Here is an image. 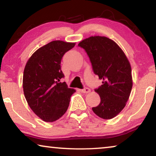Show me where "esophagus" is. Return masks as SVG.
<instances>
[{
  "label": "esophagus",
  "mask_w": 156,
  "mask_h": 156,
  "mask_svg": "<svg viewBox=\"0 0 156 156\" xmlns=\"http://www.w3.org/2000/svg\"><path fill=\"white\" fill-rule=\"evenodd\" d=\"M90 89L88 88V87H84V89H81V91H82V93H84V94H87V93H89L90 92Z\"/></svg>",
  "instance_id": "1"
}]
</instances>
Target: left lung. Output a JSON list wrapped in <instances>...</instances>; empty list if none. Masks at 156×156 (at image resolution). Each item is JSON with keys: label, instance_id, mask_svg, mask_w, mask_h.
Segmentation results:
<instances>
[{"label": "left lung", "instance_id": "left-lung-1", "mask_svg": "<svg viewBox=\"0 0 156 156\" xmlns=\"http://www.w3.org/2000/svg\"><path fill=\"white\" fill-rule=\"evenodd\" d=\"M89 57L94 73L103 80L95 89L101 101L92 108L100 118L111 119L125 107L131 94V68L123 50L114 41L101 36H92L78 44Z\"/></svg>", "mask_w": 156, "mask_h": 156}]
</instances>
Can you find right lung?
Returning <instances> with one entry per match:
<instances>
[{
  "label": "right lung",
  "instance_id": "right-lung-1",
  "mask_svg": "<svg viewBox=\"0 0 156 156\" xmlns=\"http://www.w3.org/2000/svg\"><path fill=\"white\" fill-rule=\"evenodd\" d=\"M75 43L55 40L33 53L25 65L23 87L25 97L33 112L46 122H53L67 112L70 97L75 92L68 88L61 70L63 55Z\"/></svg>",
  "mask_w": 156,
  "mask_h": 156
}]
</instances>
